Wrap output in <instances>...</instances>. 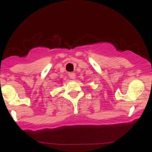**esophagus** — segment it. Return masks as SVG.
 Instances as JSON below:
<instances>
[{"label":"esophagus","instance_id":"esophagus-1","mask_svg":"<svg viewBox=\"0 0 152 152\" xmlns=\"http://www.w3.org/2000/svg\"><path fill=\"white\" fill-rule=\"evenodd\" d=\"M68 77L71 79H75V74L74 72H70L68 73Z\"/></svg>","mask_w":152,"mask_h":152}]
</instances>
